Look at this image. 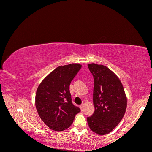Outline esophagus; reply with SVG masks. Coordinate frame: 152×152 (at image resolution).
<instances>
[{"mask_svg": "<svg viewBox=\"0 0 152 152\" xmlns=\"http://www.w3.org/2000/svg\"><path fill=\"white\" fill-rule=\"evenodd\" d=\"M80 110L82 111V108H83V104L80 105Z\"/></svg>", "mask_w": 152, "mask_h": 152, "instance_id": "obj_1", "label": "esophagus"}]
</instances>
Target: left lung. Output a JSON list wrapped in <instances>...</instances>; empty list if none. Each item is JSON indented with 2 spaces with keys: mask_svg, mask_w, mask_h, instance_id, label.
I'll return each instance as SVG.
<instances>
[{
  "mask_svg": "<svg viewBox=\"0 0 152 152\" xmlns=\"http://www.w3.org/2000/svg\"><path fill=\"white\" fill-rule=\"evenodd\" d=\"M88 68L94 83L93 114L87 118L91 129L99 135L107 134L121 121L127 107V98L117 76L107 66L91 63Z\"/></svg>",
  "mask_w": 152,
  "mask_h": 152,
  "instance_id": "8db88e82",
  "label": "left lung"
}]
</instances>
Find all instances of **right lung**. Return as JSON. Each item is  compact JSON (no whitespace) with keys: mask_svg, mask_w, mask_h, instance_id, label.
<instances>
[{"mask_svg":"<svg viewBox=\"0 0 152 152\" xmlns=\"http://www.w3.org/2000/svg\"><path fill=\"white\" fill-rule=\"evenodd\" d=\"M81 67L78 63L58 66L38 87L36 108L40 118L50 129H66L80 112V108L72 103L70 85Z\"/></svg>","mask_w":152,"mask_h":152,"instance_id":"right-lung-1","label":"right lung"}]
</instances>
